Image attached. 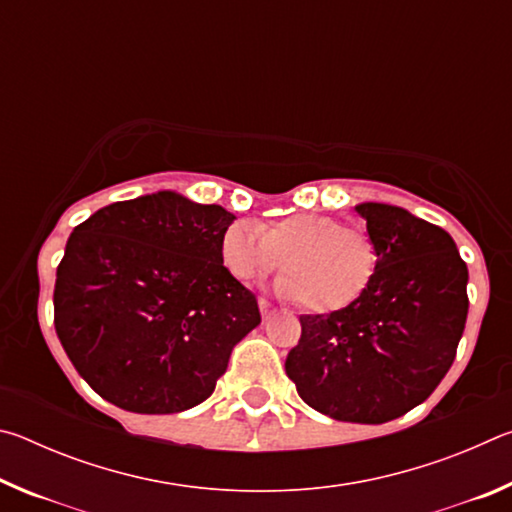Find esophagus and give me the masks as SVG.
Returning <instances> with one entry per match:
<instances>
[{
    "instance_id": "34e87169",
    "label": "esophagus",
    "mask_w": 512,
    "mask_h": 512,
    "mask_svg": "<svg viewBox=\"0 0 512 512\" xmlns=\"http://www.w3.org/2000/svg\"><path fill=\"white\" fill-rule=\"evenodd\" d=\"M259 311H262V318L264 320H271V318H275L277 314H280V311H277L271 302L268 300H264V298H259Z\"/></svg>"
}]
</instances>
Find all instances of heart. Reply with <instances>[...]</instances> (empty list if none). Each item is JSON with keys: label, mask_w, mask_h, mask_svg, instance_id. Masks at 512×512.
Returning <instances> with one entry per match:
<instances>
[{"label": "heart", "mask_w": 512, "mask_h": 512, "mask_svg": "<svg viewBox=\"0 0 512 512\" xmlns=\"http://www.w3.org/2000/svg\"><path fill=\"white\" fill-rule=\"evenodd\" d=\"M375 241L357 225L323 212H293L268 221H235L221 237V262L241 284L282 266L275 291L316 314L341 311L368 291L377 271Z\"/></svg>", "instance_id": "1"}]
</instances>
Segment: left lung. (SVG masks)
Segmentation results:
<instances>
[{"instance_id": "obj_1", "label": "left lung", "mask_w": 512, "mask_h": 512, "mask_svg": "<svg viewBox=\"0 0 512 512\" xmlns=\"http://www.w3.org/2000/svg\"><path fill=\"white\" fill-rule=\"evenodd\" d=\"M354 212L375 241V277L354 305L300 316L284 368L311 409L381 424L422 404L452 368L470 305L467 266L443 228L404 207Z\"/></svg>"}]
</instances>
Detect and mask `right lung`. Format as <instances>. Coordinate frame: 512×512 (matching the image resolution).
Wrapping results in <instances>:
<instances>
[{"label":"right lung","mask_w":512,"mask_h":512,"mask_svg":"<svg viewBox=\"0 0 512 512\" xmlns=\"http://www.w3.org/2000/svg\"><path fill=\"white\" fill-rule=\"evenodd\" d=\"M237 216L178 192L101 207L76 225L56 271V334L103 400L133 413L205 402L230 352L262 323L221 262Z\"/></svg>","instance_id":"1"}]
</instances>
